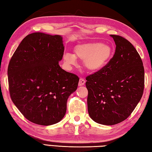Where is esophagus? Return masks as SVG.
Here are the masks:
<instances>
[{
    "label": "esophagus",
    "instance_id": "esophagus-1",
    "mask_svg": "<svg viewBox=\"0 0 152 152\" xmlns=\"http://www.w3.org/2000/svg\"><path fill=\"white\" fill-rule=\"evenodd\" d=\"M85 80L83 78H80L79 80V82H78V86H83L84 84H85Z\"/></svg>",
    "mask_w": 152,
    "mask_h": 152
}]
</instances>
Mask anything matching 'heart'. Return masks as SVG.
Wrapping results in <instances>:
<instances>
[{"mask_svg": "<svg viewBox=\"0 0 152 152\" xmlns=\"http://www.w3.org/2000/svg\"><path fill=\"white\" fill-rule=\"evenodd\" d=\"M74 54L66 53L63 60L68 68L77 65V59L83 61L87 70L92 72L102 70L109 62L113 54L111 46L100 42H90L77 45Z\"/></svg>", "mask_w": 152, "mask_h": 152, "instance_id": "b5f03b06", "label": "heart"}]
</instances>
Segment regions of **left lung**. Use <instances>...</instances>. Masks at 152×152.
Segmentation results:
<instances>
[{"label":"left lung","mask_w":152,"mask_h":152,"mask_svg":"<svg viewBox=\"0 0 152 152\" xmlns=\"http://www.w3.org/2000/svg\"><path fill=\"white\" fill-rule=\"evenodd\" d=\"M115 54L100 71L86 77L88 112L97 123L113 125L132 114L142 97L144 68L137 50L129 41L110 35Z\"/></svg>","instance_id":"obj_1"}]
</instances>
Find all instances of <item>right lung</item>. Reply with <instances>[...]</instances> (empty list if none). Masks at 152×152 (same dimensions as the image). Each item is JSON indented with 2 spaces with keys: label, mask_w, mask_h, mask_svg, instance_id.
I'll use <instances>...</instances> for the list:
<instances>
[{
  "label": "right lung",
  "mask_w": 152,
  "mask_h": 152,
  "mask_svg": "<svg viewBox=\"0 0 152 152\" xmlns=\"http://www.w3.org/2000/svg\"><path fill=\"white\" fill-rule=\"evenodd\" d=\"M62 36L36 32L27 35L10 61L9 92L23 116L41 125L63 119L67 101L76 91L78 77L59 65L64 55Z\"/></svg>",
  "instance_id": "obj_1"
}]
</instances>
